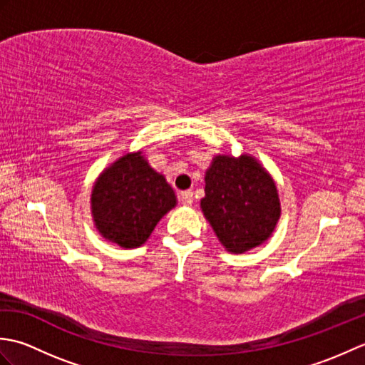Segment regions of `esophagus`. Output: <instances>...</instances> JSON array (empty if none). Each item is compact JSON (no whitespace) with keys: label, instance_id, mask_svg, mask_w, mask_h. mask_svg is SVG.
Masks as SVG:
<instances>
[{"label":"esophagus","instance_id":"obj_1","mask_svg":"<svg viewBox=\"0 0 365 365\" xmlns=\"http://www.w3.org/2000/svg\"><path fill=\"white\" fill-rule=\"evenodd\" d=\"M180 200L183 205H191L192 200H195V196H192V191H183L180 195Z\"/></svg>","mask_w":365,"mask_h":365}]
</instances>
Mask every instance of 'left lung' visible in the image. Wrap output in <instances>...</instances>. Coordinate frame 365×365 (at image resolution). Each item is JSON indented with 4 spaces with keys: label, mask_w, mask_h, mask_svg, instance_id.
I'll return each mask as SVG.
<instances>
[{
    "label": "left lung",
    "mask_w": 365,
    "mask_h": 365,
    "mask_svg": "<svg viewBox=\"0 0 365 365\" xmlns=\"http://www.w3.org/2000/svg\"><path fill=\"white\" fill-rule=\"evenodd\" d=\"M200 207L222 246L235 254L268 240L281 215L273 178L247 155L213 158Z\"/></svg>",
    "instance_id": "left-lung-1"
}]
</instances>
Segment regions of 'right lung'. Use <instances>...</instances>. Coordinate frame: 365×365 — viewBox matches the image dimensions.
<instances>
[{
	"label": "right lung",
	"mask_w": 365,
	"mask_h": 365,
	"mask_svg": "<svg viewBox=\"0 0 365 365\" xmlns=\"http://www.w3.org/2000/svg\"><path fill=\"white\" fill-rule=\"evenodd\" d=\"M91 202L100 234L122 247H138L177 200L166 178L155 173L138 152L103 170Z\"/></svg>",
	"instance_id": "obj_1"
}]
</instances>
